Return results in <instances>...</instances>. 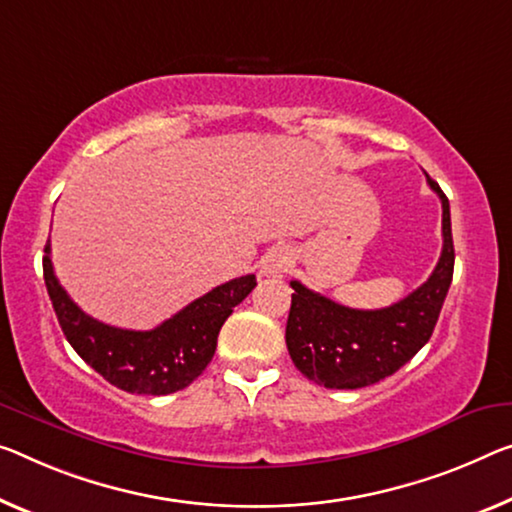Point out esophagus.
Masks as SVG:
<instances>
[{"label": "esophagus", "instance_id": "34e87169", "mask_svg": "<svg viewBox=\"0 0 512 512\" xmlns=\"http://www.w3.org/2000/svg\"><path fill=\"white\" fill-rule=\"evenodd\" d=\"M290 265V254L286 247H272L261 261V274L263 277H281Z\"/></svg>", "mask_w": 512, "mask_h": 512}]
</instances>
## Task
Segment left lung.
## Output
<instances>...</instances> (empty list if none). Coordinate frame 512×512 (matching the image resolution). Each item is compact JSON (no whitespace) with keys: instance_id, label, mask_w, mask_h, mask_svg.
Listing matches in <instances>:
<instances>
[{"instance_id":"1","label":"left lung","mask_w":512,"mask_h":512,"mask_svg":"<svg viewBox=\"0 0 512 512\" xmlns=\"http://www.w3.org/2000/svg\"><path fill=\"white\" fill-rule=\"evenodd\" d=\"M442 199V256L426 283L387 309H350L290 281L286 345L297 371L327 389H361L405 366L430 341L453 279L451 210L446 194L428 178Z\"/></svg>"}]
</instances>
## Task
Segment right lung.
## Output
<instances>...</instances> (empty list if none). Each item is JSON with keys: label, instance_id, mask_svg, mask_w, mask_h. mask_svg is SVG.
Wrapping results in <instances>:
<instances>
[{"label": "right lung", "instance_id": "add662e5", "mask_svg": "<svg viewBox=\"0 0 512 512\" xmlns=\"http://www.w3.org/2000/svg\"><path fill=\"white\" fill-rule=\"evenodd\" d=\"M43 277L59 325L77 355L109 384L144 396H167L190 387L215 355L224 320L256 286L254 274L231 279L155 329L135 332L86 316L70 300L54 274L50 240L45 245Z\"/></svg>", "mask_w": 512, "mask_h": 512}]
</instances>
